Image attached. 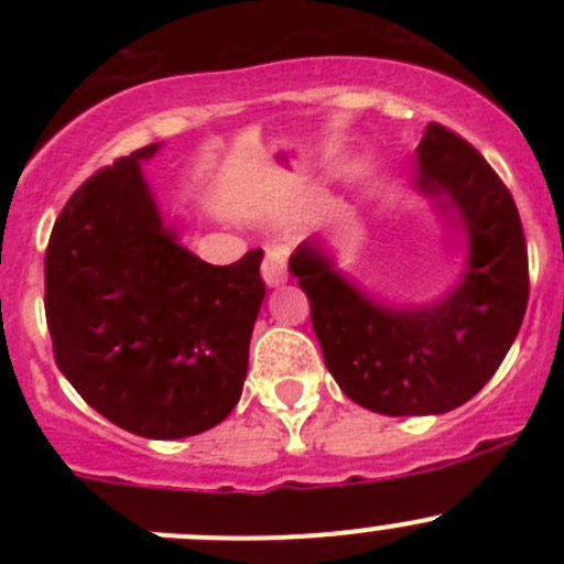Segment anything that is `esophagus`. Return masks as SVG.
<instances>
[{
    "mask_svg": "<svg viewBox=\"0 0 564 564\" xmlns=\"http://www.w3.org/2000/svg\"><path fill=\"white\" fill-rule=\"evenodd\" d=\"M261 278H264L267 286H281L289 278V253L283 248H270L267 250L264 261H261Z\"/></svg>",
    "mask_w": 564,
    "mask_h": 564,
    "instance_id": "esophagus-1",
    "label": "esophagus"
}]
</instances>
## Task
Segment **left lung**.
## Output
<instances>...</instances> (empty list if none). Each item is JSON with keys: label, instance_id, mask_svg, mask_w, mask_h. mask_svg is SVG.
I'll list each match as a JSON object with an SVG mask.
<instances>
[{"label": "left lung", "instance_id": "obj_1", "mask_svg": "<svg viewBox=\"0 0 564 564\" xmlns=\"http://www.w3.org/2000/svg\"><path fill=\"white\" fill-rule=\"evenodd\" d=\"M414 185L447 198L469 237L464 278L440 303H379L340 275L314 240L289 259L308 294L327 371L351 401L390 417L451 412L480 392L513 346L529 297L519 209L469 141L431 122Z\"/></svg>", "mask_w": 564, "mask_h": 564}]
</instances>
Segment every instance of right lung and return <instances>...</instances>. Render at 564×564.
Instances as JSON below:
<instances>
[{"mask_svg": "<svg viewBox=\"0 0 564 564\" xmlns=\"http://www.w3.org/2000/svg\"><path fill=\"white\" fill-rule=\"evenodd\" d=\"M158 150L119 158L65 204L45 248V322L56 366L95 412L182 440L240 401L264 253L215 267L180 246L141 174Z\"/></svg>", "mask_w": 564, "mask_h": 564, "instance_id": "obj_1", "label": "right lung"}]
</instances>
